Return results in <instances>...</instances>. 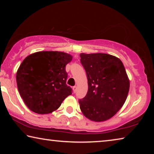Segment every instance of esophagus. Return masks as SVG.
I'll return each instance as SVG.
<instances>
[{"label":"esophagus","mask_w":154,"mask_h":154,"mask_svg":"<svg viewBox=\"0 0 154 154\" xmlns=\"http://www.w3.org/2000/svg\"><path fill=\"white\" fill-rule=\"evenodd\" d=\"M72 89H73V92L75 93L77 92V86H74L73 88H72Z\"/></svg>","instance_id":"obj_1"}]
</instances>
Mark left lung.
<instances>
[{
  "label": "left lung",
  "mask_w": 154,
  "mask_h": 154,
  "mask_svg": "<svg viewBox=\"0 0 154 154\" xmlns=\"http://www.w3.org/2000/svg\"><path fill=\"white\" fill-rule=\"evenodd\" d=\"M88 78V90L79 99L81 111L87 118L103 122L113 117L126 100L130 82L122 62L106 54H80Z\"/></svg>",
  "instance_id": "obj_1"
}]
</instances>
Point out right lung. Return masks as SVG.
<instances>
[{
  "mask_svg": "<svg viewBox=\"0 0 154 154\" xmlns=\"http://www.w3.org/2000/svg\"><path fill=\"white\" fill-rule=\"evenodd\" d=\"M72 57L64 52L39 51L27 56L16 75L18 91L31 111L48 114L60 107L72 94L66 85V65Z\"/></svg>",
  "mask_w": 154,
  "mask_h": 154,
  "instance_id": "add662e5",
  "label": "right lung"
}]
</instances>
